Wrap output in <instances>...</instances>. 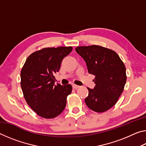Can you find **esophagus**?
Here are the masks:
<instances>
[{
	"label": "esophagus",
	"instance_id": "1",
	"mask_svg": "<svg viewBox=\"0 0 146 146\" xmlns=\"http://www.w3.org/2000/svg\"><path fill=\"white\" fill-rule=\"evenodd\" d=\"M72 86H73V88L75 89V90H76V89H78V88H80V86L76 85V84H73Z\"/></svg>",
	"mask_w": 146,
	"mask_h": 146
}]
</instances>
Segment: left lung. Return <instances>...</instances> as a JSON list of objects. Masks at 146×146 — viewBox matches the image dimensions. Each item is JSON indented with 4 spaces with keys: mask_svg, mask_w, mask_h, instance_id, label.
I'll return each mask as SVG.
<instances>
[{
    "mask_svg": "<svg viewBox=\"0 0 146 146\" xmlns=\"http://www.w3.org/2000/svg\"><path fill=\"white\" fill-rule=\"evenodd\" d=\"M75 50L85 60L89 73L95 76V88H88L86 105L95 112L106 111L123 91L127 79L124 64L114 51L100 46H79Z\"/></svg>",
    "mask_w": 146,
    "mask_h": 146,
    "instance_id": "1",
    "label": "left lung"
}]
</instances>
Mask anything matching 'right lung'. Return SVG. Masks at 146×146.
Instances as JSON below:
<instances>
[{"label":"right lung","mask_w":146,"mask_h":146,"mask_svg":"<svg viewBox=\"0 0 146 146\" xmlns=\"http://www.w3.org/2000/svg\"><path fill=\"white\" fill-rule=\"evenodd\" d=\"M72 49L71 46L43 48L31 54L22 68L21 85L24 98L41 117L55 118L66 107L72 86H56L54 80L63 58Z\"/></svg>","instance_id":"add662e5"}]
</instances>
